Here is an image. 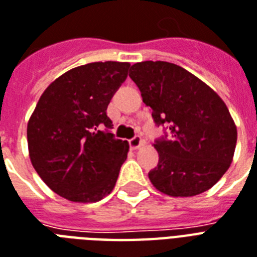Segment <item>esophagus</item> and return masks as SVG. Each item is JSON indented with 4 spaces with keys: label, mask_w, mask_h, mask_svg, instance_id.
I'll use <instances>...</instances> for the list:
<instances>
[{
    "label": "esophagus",
    "mask_w": 257,
    "mask_h": 257,
    "mask_svg": "<svg viewBox=\"0 0 257 257\" xmlns=\"http://www.w3.org/2000/svg\"><path fill=\"white\" fill-rule=\"evenodd\" d=\"M129 144H131V148H132V150H139V148H142V147L146 144V142H144L140 136H135L132 140H129Z\"/></svg>",
    "instance_id": "obj_1"
}]
</instances>
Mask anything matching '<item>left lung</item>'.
<instances>
[{
	"instance_id": "8db88e82",
	"label": "left lung",
	"mask_w": 257,
	"mask_h": 257,
	"mask_svg": "<svg viewBox=\"0 0 257 257\" xmlns=\"http://www.w3.org/2000/svg\"><path fill=\"white\" fill-rule=\"evenodd\" d=\"M129 76L170 140H158L159 164L151 183L170 197H194L220 181L230 167L237 128L222 98L199 78L168 62L135 63Z\"/></svg>"
}]
</instances>
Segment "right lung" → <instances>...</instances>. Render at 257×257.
<instances>
[{"instance_id":"1","label":"right lung","mask_w":257,"mask_h":257,"mask_svg":"<svg viewBox=\"0 0 257 257\" xmlns=\"http://www.w3.org/2000/svg\"><path fill=\"white\" fill-rule=\"evenodd\" d=\"M128 62H94L56 78L39 99L27 126L31 163L60 197L98 202L114 189L128 142L117 140L106 109L126 79Z\"/></svg>"}]
</instances>
